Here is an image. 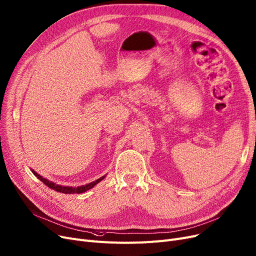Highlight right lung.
<instances>
[{
    "instance_id": "1",
    "label": "right lung",
    "mask_w": 256,
    "mask_h": 256,
    "mask_svg": "<svg viewBox=\"0 0 256 256\" xmlns=\"http://www.w3.org/2000/svg\"><path fill=\"white\" fill-rule=\"evenodd\" d=\"M32 171L34 174L40 182H43V184H45V185L48 186L50 189L56 190V191H58V192H62V193H65V194H71V193H78H78H83V192H85V191H87V190H89V189H91V188H94L98 182H100L102 180L105 178V176H102V178H100L98 180H94V182H91L87 184V185L80 186V187H65V186L56 185V184H54V182H50V180H46V178H43L42 176L38 174V173H36L34 170H32Z\"/></svg>"
}]
</instances>
